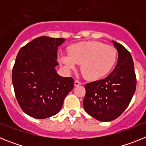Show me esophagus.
Listing matches in <instances>:
<instances>
[{
    "instance_id": "esophagus-1",
    "label": "esophagus",
    "mask_w": 146,
    "mask_h": 146,
    "mask_svg": "<svg viewBox=\"0 0 146 146\" xmlns=\"http://www.w3.org/2000/svg\"><path fill=\"white\" fill-rule=\"evenodd\" d=\"M81 84H82V83H81L80 82H79L78 80H77L74 81V86H80Z\"/></svg>"
}]
</instances>
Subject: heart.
I'll return each instance as SVG.
<instances>
[{
    "mask_svg": "<svg viewBox=\"0 0 146 146\" xmlns=\"http://www.w3.org/2000/svg\"><path fill=\"white\" fill-rule=\"evenodd\" d=\"M69 55L60 54L59 60L68 69L81 65L82 74L88 80H97L111 72L117 60L114 47L96 41L76 43L68 48Z\"/></svg>",
    "mask_w": 146,
    "mask_h": 146,
    "instance_id": "b5f03b06",
    "label": "heart"
}]
</instances>
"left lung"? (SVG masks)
Instances as JSON below:
<instances>
[{"label": "left lung", "instance_id": "1", "mask_svg": "<svg viewBox=\"0 0 146 146\" xmlns=\"http://www.w3.org/2000/svg\"><path fill=\"white\" fill-rule=\"evenodd\" d=\"M118 53L113 72L103 80L85 86L83 107L86 113L100 121L120 116L129 104L136 90V75L131 55L123 45L112 41Z\"/></svg>", "mask_w": 146, "mask_h": 146}]
</instances>
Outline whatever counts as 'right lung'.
Instances as JSON below:
<instances>
[{
  "label": "right lung",
  "instance_id": "1",
  "mask_svg": "<svg viewBox=\"0 0 146 146\" xmlns=\"http://www.w3.org/2000/svg\"><path fill=\"white\" fill-rule=\"evenodd\" d=\"M65 38L40 36L22 47L12 69L17 100L24 113L37 119L57 114L74 79L56 72L58 48Z\"/></svg>",
  "mask_w": 146,
  "mask_h": 146
}]
</instances>
